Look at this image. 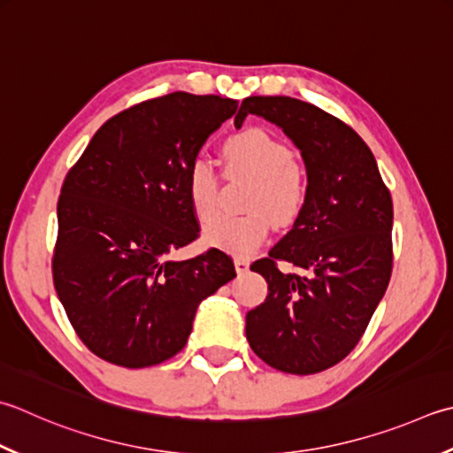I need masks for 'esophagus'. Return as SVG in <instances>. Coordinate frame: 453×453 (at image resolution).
<instances>
[{
    "mask_svg": "<svg viewBox=\"0 0 453 453\" xmlns=\"http://www.w3.org/2000/svg\"><path fill=\"white\" fill-rule=\"evenodd\" d=\"M247 269H250V261L243 259V257H235V271L239 274H243L247 273Z\"/></svg>",
    "mask_w": 453,
    "mask_h": 453,
    "instance_id": "esophagus-1",
    "label": "esophagus"
}]
</instances>
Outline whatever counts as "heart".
<instances>
[{"label":"heart","mask_w":453,"mask_h":453,"mask_svg":"<svg viewBox=\"0 0 453 453\" xmlns=\"http://www.w3.org/2000/svg\"><path fill=\"white\" fill-rule=\"evenodd\" d=\"M227 171L255 180L243 216L219 214L203 229V239L211 247L235 255H250L269 234L271 219L277 226H290L303 214L308 184L295 163L292 149L265 129H245L224 143ZM218 174L214 166L198 158L190 166L186 190L196 216L206 221L218 208Z\"/></svg>","instance_id":"heart-1"}]
</instances>
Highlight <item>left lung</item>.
Here are the masks:
<instances>
[{
    "mask_svg": "<svg viewBox=\"0 0 453 453\" xmlns=\"http://www.w3.org/2000/svg\"><path fill=\"white\" fill-rule=\"evenodd\" d=\"M259 115L296 145L308 198L290 232L251 265L269 285L245 316L251 349L267 365L312 375L356 348L393 269V200L371 149L334 115L288 96H250L235 115ZM287 260L301 269L276 267Z\"/></svg>",
    "mask_w": 453,
    "mask_h": 453,
    "instance_id": "left-lung-1",
    "label": "left lung"
}]
</instances>
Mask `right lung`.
I'll return each mask as SVG.
<instances>
[{
  "instance_id": "1",
  "label": "right lung",
  "mask_w": 453,
  "mask_h": 453,
  "mask_svg": "<svg viewBox=\"0 0 453 453\" xmlns=\"http://www.w3.org/2000/svg\"><path fill=\"white\" fill-rule=\"evenodd\" d=\"M237 102L173 92L113 115L62 184L52 279L78 338L113 365L179 353L203 298L235 277L219 250L168 259L198 237L186 190L202 145Z\"/></svg>"
}]
</instances>
